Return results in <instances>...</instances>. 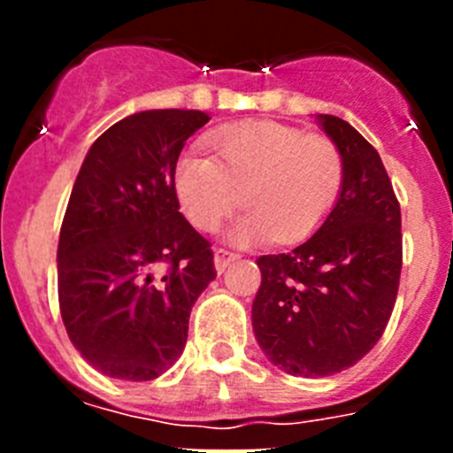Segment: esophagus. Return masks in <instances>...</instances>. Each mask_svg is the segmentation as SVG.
<instances>
[{
	"mask_svg": "<svg viewBox=\"0 0 453 453\" xmlns=\"http://www.w3.org/2000/svg\"><path fill=\"white\" fill-rule=\"evenodd\" d=\"M235 258H238L235 254H229V251L219 250L218 254H215V270H218V274H222V272L229 267V263L235 261Z\"/></svg>",
	"mask_w": 453,
	"mask_h": 453,
	"instance_id": "obj_1",
	"label": "esophagus"
}]
</instances>
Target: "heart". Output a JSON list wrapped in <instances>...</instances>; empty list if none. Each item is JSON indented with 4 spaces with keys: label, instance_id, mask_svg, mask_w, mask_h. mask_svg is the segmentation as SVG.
<instances>
[{
    "label": "heart",
    "instance_id": "1",
    "mask_svg": "<svg viewBox=\"0 0 453 453\" xmlns=\"http://www.w3.org/2000/svg\"><path fill=\"white\" fill-rule=\"evenodd\" d=\"M213 156L186 151L174 165V190L195 226L213 231L235 203L250 208L231 229L235 242L308 235L334 208L345 158L326 135H306L288 124L242 122L206 135Z\"/></svg>",
    "mask_w": 453,
    "mask_h": 453
}]
</instances>
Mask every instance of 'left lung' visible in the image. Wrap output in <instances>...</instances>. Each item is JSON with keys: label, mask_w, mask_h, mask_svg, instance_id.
I'll use <instances>...</instances> for the list:
<instances>
[{"label": "left lung", "mask_w": 453, "mask_h": 453, "mask_svg": "<svg viewBox=\"0 0 453 453\" xmlns=\"http://www.w3.org/2000/svg\"><path fill=\"white\" fill-rule=\"evenodd\" d=\"M345 158L335 206L306 242L258 258L251 306L263 354L295 376H331L379 342L402 274V211L381 156L345 119L318 115Z\"/></svg>", "instance_id": "1"}]
</instances>
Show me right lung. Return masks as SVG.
<instances>
[{"mask_svg":"<svg viewBox=\"0 0 453 453\" xmlns=\"http://www.w3.org/2000/svg\"><path fill=\"white\" fill-rule=\"evenodd\" d=\"M202 111H142L88 150L58 238V306L72 345L102 374L151 381L174 365L215 279L208 240L179 213L174 165Z\"/></svg>","mask_w":453,"mask_h":453,"instance_id":"add662e5","label":"right lung"}]
</instances>
